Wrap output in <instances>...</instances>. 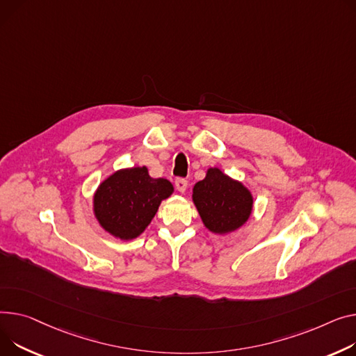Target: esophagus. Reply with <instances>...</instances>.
Segmentation results:
<instances>
[{
	"label": "esophagus",
	"mask_w": 356,
	"mask_h": 356,
	"mask_svg": "<svg viewBox=\"0 0 356 356\" xmlns=\"http://www.w3.org/2000/svg\"><path fill=\"white\" fill-rule=\"evenodd\" d=\"M175 186H176V188H177L180 193H184L186 188H187V180L183 179V177H177L175 180Z\"/></svg>",
	"instance_id": "esophagus-1"
}]
</instances>
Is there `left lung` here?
<instances>
[{"label": "left lung", "instance_id": "8db88e82", "mask_svg": "<svg viewBox=\"0 0 356 356\" xmlns=\"http://www.w3.org/2000/svg\"><path fill=\"white\" fill-rule=\"evenodd\" d=\"M193 202L204 226L213 233L241 227L250 216L253 199L248 188L219 169H209L193 187Z\"/></svg>", "mask_w": 356, "mask_h": 356}]
</instances>
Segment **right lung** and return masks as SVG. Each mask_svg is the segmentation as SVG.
Wrapping results in <instances>:
<instances>
[{"label":"right lung","mask_w":356,"mask_h":356,"mask_svg":"<svg viewBox=\"0 0 356 356\" xmlns=\"http://www.w3.org/2000/svg\"><path fill=\"white\" fill-rule=\"evenodd\" d=\"M173 193L165 179H152L146 168L118 170L94 195L100 225L115 238L134 239L149 226L163 199Z\"/></svg>","instance_id":"1"}]
</instances>
